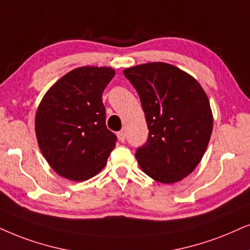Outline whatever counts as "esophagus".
<instances>
[{"instance_id": "34e87169", "label": "esophagus", "mask_w": 250, "mask_h": 250, "mask_svg": "<svg viewBox=\"0 0 250 250\" xmlns=\"http://www.w3.org/2000/svg\"><path fill=\"white\" fill-rule=\"evenodd\" d=\"M118 138H119V141L120 142H125V131H119L118 132Z\"/></svg>"}]
</instances>
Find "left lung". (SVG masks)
<instances>
[{"label":"left lung","instance_id":"obj_1","mask_svg":"<svg viewBox=\"0 0 250 250\" xmlns=\"http://www.w3.org/2000/svg\"><path fill=\"white\" fill-rule=\"evenodd\" d=\"M140 96L147 142L135 156L145 174L162 183L188 176L203 158L213 127L209 98L192 76L165 62L123 70Z\"/></svg>","mask_w":250,"mask_h":250}]
</instances>
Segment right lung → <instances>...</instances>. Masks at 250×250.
<instances>
[{"instance_id":"1","label":"right lung","mask_w":250,"mask_h":250,"mask_svg":"<svg viewBox=\"0 0 250 250\" xmlns=\"http://www.w3.org/2000/svg\"><path fill=\"white\" fill-rule=\"evenodd\" d=\"M110 67L76 68L52 85L38 106L36 136L49 166L81 182L107 164L116 136L106 127L103 92L114 77Z\"/></svg>"}]
</instances>
